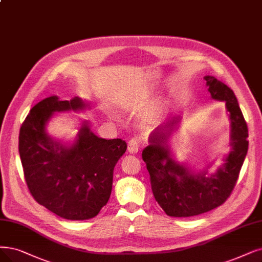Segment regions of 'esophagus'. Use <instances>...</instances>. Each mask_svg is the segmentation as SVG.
<instances>
[{"mask_svg":"<svg viewBox=\"0 0 262 262\" xmlns=\"http://www.w3.org/2000/svg\"><path fill=\"white\" fill-rule=\"evenodd\" d=\"M139 149H140V143H139V141L137 139H131L129 141V143H128V151L130 154L135 155V154H138Z\"/></svg>","mask_w":262,"mask_h":262,"instance_id":"34e87169","label":"esophagus"}]
</instances>
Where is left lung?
I'll return each mask as SVG.
<instances>
[{
	"instance_id": "1",
	"label": "left lung",
	"mask_w": 262,
	"mask_h": 262,
	"mask_svg": "<svg viewBox=\"0 0 262 262\" xmlns=\"http://www.w3.org/2000/svg\"><path fill=\"white\" fill-rule=\"evenodd\" d=\"M204 79L211 97L226 102L231 122V151L215 174H192L171 158L166 144L179 119L158 127L150 134V145L143 150L142 158L150 175L154 196L167 216H195L224 204L234 189L247 154L248 129L234 92L214 76Z\"/></svg>"
}]
</instances>
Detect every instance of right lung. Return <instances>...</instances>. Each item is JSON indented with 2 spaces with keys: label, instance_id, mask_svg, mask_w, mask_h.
<instances>
[{
  "label": "right lung",
  "instance_id": "1",
  "mask_svg": "<svg viewBox=\"0 0 262 262\" xmlns=\"http://www.w3.org/2000/svg\"><path fill=\"white\" fill-rule=\"evenodd\" d=\"M85 107L88 104L78 97L70 101L49 97L31 108L19 132V155L30 193L38 204L70 221L99 214L111 196L114 167L127 150L124 141L98 138L86 122L69 147L47 135L45 125L54 113Z\"/></svg>",
  "mask_w": 262,
  "mask_h": 262
}]
</instances>
